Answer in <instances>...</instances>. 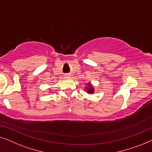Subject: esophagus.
<instances>
[{"instance_id": "34e87169", "label": "esophagus", "mask_w": 152, "mask_h": 152, "mask_svg": "<svg viewBox=\"0 0 152 152\" xmlns=\"http://www.w3.org/2000/svg\"><path fill=\"white\" fill-rule=\"evenodd\" d=\"M65 77H66V78H69L70 75H66Z\"/></svg>"}]
</instances>
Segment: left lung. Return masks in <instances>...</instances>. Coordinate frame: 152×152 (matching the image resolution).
I'll use <instances>...</instances> for the list:
<instances>
[{
  "label": "left lung",
  "mask_w": 152,
  "mask_h": 152,
  "mask_svg": "<svg viewBox=\"0 0 152 152\" xmlns=\"http://www.w3.org/2000/svg\"><path fill=\"white\" fill-rule=\"evenodd\" d=\"M85 90L86 91V92L88 93V94H93L95 92L94 87L93 86V85L91 84V82H88V84H86V86H85Z\"/></svg>",
  "instance_id": "obj_1"
}]
</instances>
